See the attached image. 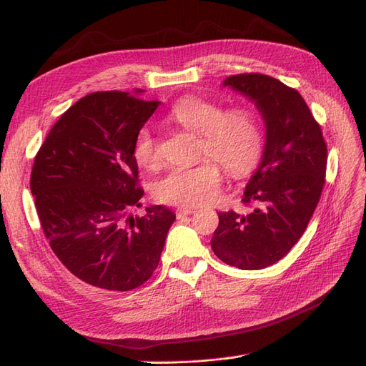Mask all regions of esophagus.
<instances>
[{
	"instance_id": "obj_1",
	"label": "esophagus",
	"mask_w": 366,
	"mask_h": 366,
	"mask_svg": "<svg viewBox=\"0 0 366 366\" xmlns=\"http://www.w3.org/2000/svg\"><path fill=\"white\" fill-rule=\"evenodd\" d=\"M194 212H195V209H194V207H184V206H180L179 209L175 210L177 218H182V217H186V215H191V214H194Z\"/></svg>"
}]
</instances>
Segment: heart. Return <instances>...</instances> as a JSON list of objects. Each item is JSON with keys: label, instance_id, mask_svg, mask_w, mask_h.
I'll use <instances>...</instances> for the list:
<instances>
[{"label": "heart", "instance_id": "obj_1", "mask_svg": "<svg viewBox=\"0 0 366 366\" xmlns=\"http://www.w3.org/2000/svg\"><path fill=\"white\" fill-rule=\"evenodd\" d=\"M169 120L200 136L198 156L209 159L197 166H174L154 184V197L162 203L197 207L212 203L221 189L223 166L232 179H244L257 168L264 151V131L249 109H229L203 97L180 99L169 112ZM132 154L142 168L159 163L157 142L143 127L137 131ZM216 163L214 164L212 160Z\"/></svg>", "mask_w": 366, "mask_h": 366}]
</instances>
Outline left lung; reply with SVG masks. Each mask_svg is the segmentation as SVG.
Instances as JSON below:
<instances>
[{"instance_id": "left-lung-1", "label": "left lung", "mask_w": 366, "mask_h": 366, "mask_svg": "<svg viewBox=\"0 0 366 366\" xmlns=\"http://www.w3.org/2000/svg\"><path fill=\"white\" fill-rule=\"evenodd\" d=\"M223 86L246 96L264 119L265 143L242 203L249 214L218 212L210 239L217 257L241 270H259L284 258L305 232L325 183L322 131L295 88L267 74L229 76Z\"/></svg>"}]
</instances>
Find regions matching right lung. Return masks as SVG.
Instances as JSON below:
<instances>
[{
    "mask_svg": "<svg viewBox=\"0 0 366 366\" xmlns=\"http://www.w3.org/2000/svg\"><path fill=\"white\" fill-rule=\"evenodd\" d=\"M142 93L97 92L77 101L50 129L30 177L51 250L77 278L105 290L147 282L175 221L164 206L129 214L143 197L132 145L160 105Z\"/></svg>",
    "mask_w": 366,
    "mask_h": 366,
    "instance_id": "right-lung-1",
    "label": "right lung"
}]
</instances>
